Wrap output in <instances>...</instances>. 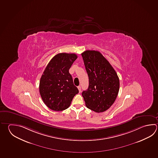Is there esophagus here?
<instances>
[{
	"instance_id": "esophagus-1",
	"label": "esophagus",
	"mask_w": 158,
	"mask_h": 158,
	"mask_svg": "<svg viewBox=\"0 0 158 158\" xmlns=\"http://www.w3.org/2000/svg\"><path fill=\"white\" fill-rule=\"evenodd\" d=\"M77 88H78V90H79V92H81V86H77Z\"/></svg>"
}]
</instances>
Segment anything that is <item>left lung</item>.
<instances>
[{"instance_id":"left-lung-1","label":"left lung","mask_w":158,"mask_h":158,"mask_svg":"<svg viewBox=\"0 0 158 158\" xmlns=\"http://www.w3.org/2000/svg\"><path fill=\"white\" fill-rule=\"evenodd\" d=\"M89 77L88 89L82 92L86 107L103 112L113 104L119 92L116 72L98 51L86 50L81 54Z\"/></svg>"}]
</instances>
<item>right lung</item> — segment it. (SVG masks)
<instances>
[{"label": "right lung", "mask_w": 158, "mask_h": 158, "mask_svg": "<svg viewBox=\"0 0 158 158\" xmlns=\"http://www.w3.org/2000/svg\"><path fill=\"white\" fill-rule=\"evenodd\" d=\"M75 54L60 53L51 60L42 75L39 90L45 104L52 110L67 109L79 93L69 69L77 59Z\"/></svg>", "instance_id": "add662e5"}]
</instances>
